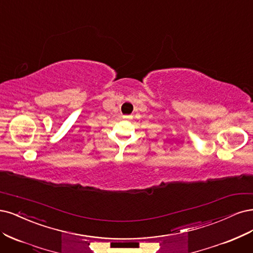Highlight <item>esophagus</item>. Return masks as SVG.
<instances>
[{"instance_id": "esophagus-1", "label": "esophagus", "mask_w": 253, "mask_h": 253, "mask_svg": "<svg viewBox=\"0 0 253 253\" xmlns=\"http://www.w3.org/2000/svg\"><path fill=\"white\" fill-rule=\"evenodd\" d=\"M123 118H124V119H129V118H130V117H129V116H124V117H123Z\"/></svg>"}]
</instances>
